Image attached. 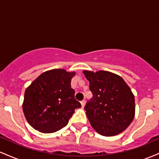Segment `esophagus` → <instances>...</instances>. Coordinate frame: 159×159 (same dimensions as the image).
<instances>
[{
	"label": "esophagus",
	"mask_w": 159,
	"mask_h": 159,
	"mask_svg": "<svg viewBox=\"0 0 159 159\" xmlns=\"http://www.w3.org/2000/svg\"><path fill=\"white\" fill-rule=\"evenodd\" d=\"M81 107H84V105H85V100H82V101L81 102Z\"/></svg>",
	"instance_id": "34e87169"
}]
</instances>
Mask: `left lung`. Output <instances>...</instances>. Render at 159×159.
<instances>
[{"instance_id":"obj_1","label":"left lung","mask_w":159,"mask_h":159,"mask_svg":"<svg viewBox=\"0 0 159 159\" xmlns=\"http://www.w3.org/2000/svg\"><path fill=\"white\" fill-rule=\"evenodd\" d=\"M84 74L93 93L84 107L92 127L103 136L123 132L134 117V96L131 89L112 72L84 71Z\"/></svg>"}]
</instances>
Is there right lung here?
<instances>
[{
	"mask_svg": "<svg viewBox=\"0 0 159 159\" xmlns=\"http://www.w3.org/2000/svg\"><path fill=\"white\" fill-rule=\"evenodd\" d=\"M75 72L52 69L43 72L26 89L23 112L27 123L36 130L52 133L69 123L81 103L75 98L71 79Z\"/></svg>",
	"mask_w": 159,
	"mask_h": 159,
	"instance_id": "1",
	"label": "right lung"
}]
</instances>
